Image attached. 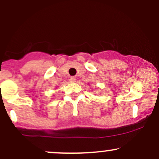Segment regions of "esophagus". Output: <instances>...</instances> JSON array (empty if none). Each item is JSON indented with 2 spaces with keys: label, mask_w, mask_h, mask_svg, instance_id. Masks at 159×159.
Returning <instances> with one entry per match:
<instances>
[{
  "label": "esophagus",
  "mask_w": 159,
  "mask_h": 159,
  "mask_svg": "<svg viewBox=\"0 0 159 159\" xmlns=\"http://www.w3.org/2000/svg\"><path fill=\"white\" fill-rule=\"evenodd\" d=\"M75 77H70L69 78V81H70V82H72V83H73V82H75Z\"/></svg>",
  "instance_id": "34e87169"
}]
</instances>
